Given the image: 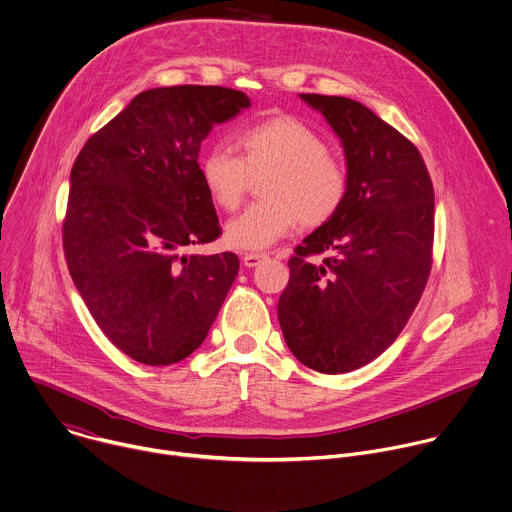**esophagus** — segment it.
Masks as SVG:
<instances>
[{
	"instance_id": "1",
	"label": "esophagus",
	"mask_w": 512,
	"mask_h": 512,
	"mask_svg": "<svg viewBox=\"0 0 512 512\" xmlns=\"http://www.w3.org/2000/svg\"><path fill=\"white\" fill-rule=\"evenodd\" d=\"M263 259H267L265 253H245L243 255V265L245 267H257Z\"/></svg>"
}]
</instances>
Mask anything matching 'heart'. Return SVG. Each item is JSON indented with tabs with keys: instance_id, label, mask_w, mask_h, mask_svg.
Segmentation results:
<instances>
[{
	"instance_id": "b5f03b06",
	"label": "heart",
	"mask_w": 512,
	"mask_h": 512,
	"mask_svg": "<svg viewBox=\"0 0 512 512\" xmlns=\"http://www.w3.org/2000/svg\"><path fill=\"white\" fill-rule=\"evenodd\" d=\"M237 156L229 146H211L199 162L201 181L225 211H235L249 177L259 183L261 201L227 225L229 245L243 251L271 247L297 223L305 229L327 223L348 195V170L325 150L323 138L291 114L263 118L237 134Z\"/></svg>"
}]
</instances>
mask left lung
I'll list each match as a JSON object with an SVG mask.
<instances>
[{
	"label": "left lung",
	"mask_w": 512,
	"mask_h": 512,
	"mask_svg": "<svg viewBox=\"0 0 512 512\" xmlns=\"http://www.w3.org/2000/svg\"><path fill=\"white\" fill-rule=\"evenodd\" d=\"M342 140L348 195L289 259L277 315L291 354L346 374L394 344L416 309L434 243V189L418 148L364 104L299 94Z\"/></svg>",
	"instance_id": "8db88e82"
}]
</instances>
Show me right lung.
<instances>
[{"label":"right lung","mask_w":512,"mask_h":512,"mask_svg":"<svg viewBox=\"0 0 512 512\" xmlns=\"http://www.w3.org/2000/svg\"><path fill=\"white\" fill-rule=\"evenodd\" d=\"M251 100L223 86L144 90L88 138L70 173L64 255L110 342L146 366L191 356L237 277L235 253H185L221 235L199 150Z\"/></svg>","instance_id":"1"}]
</instances>
